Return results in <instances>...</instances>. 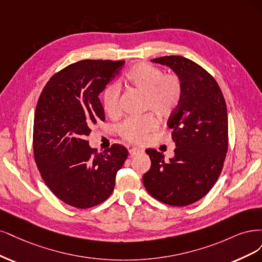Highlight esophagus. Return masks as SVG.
<instances>
[{
    "instance_id": "esophagus-1",
    "label": "esophagus",
    "mask_w": 262,
    "mask_h": 262,
    "mask_svg": "<svg viewBox=\"0 0 262 262\" xmlns=\"http://www.w3.org/2000/svg\"><path fill=\"white\" fill-rule=\"evenodd\" d=\"M143 152V149L141 148H138V147H134L132 149H129V156L130 157H134V156H137L139 154H142Z\"/></svg>"
}]
</instances>
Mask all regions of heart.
<instances>
[{
    "mask_svg": "<svg viewBox=\"0 0 262 262\" xmlns=\"http://www.w3.org/2000/svg\"><path fill=\"white\" fill-rule=\"evenodd\" d=\"M128 85L143 94L142 108L155 112L160 119L166 120L180 106L183 98V82L179 75L163 74L159 67L139 62L126 73ZM104 111L112 117L120 115V88L115 83L105 87L102 94ZM158 119L154 113L127 117L119 125L120 136L132 143H140L148 134L158 127Z\"/></svg>",
    "mask_w": 262,
    "mask_h": 262,
    "instance_id": "1",
    "label": "heart"
}]
</instances>
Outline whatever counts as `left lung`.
I'll return each instance as SVG.
<instances>
[{
	"label": "left lung",
	"mask_w": 262,
	"mask_h": 262,
	"mask_svg": "<svg viewBox=\"0 0 262 262\" xmlns=\"http://www.w3.org/2000/svg\"><path fill=\"white\" fill-rule=\"evenodd\" d=\"M152 62L172 69L184 90L180 106L167 121L175 155L165 161L161 152L147 149L151 166L142 182L157 200L185 207L205 197L222 172L229 147L226 103L215 79L197 63L180 55Z\"/></svg>",
	"instance_id": "8db88e82"
}]
</instances>
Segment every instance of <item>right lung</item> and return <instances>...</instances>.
<instances>
[{
    "mask_svg": "<svg viewBox=\"0 0 262 262\" xmlns=\"http://www.w3.org/2000/svg\"><path fill=\"white\" fill-rule=\"evenodd\" d=\"M125 61L82 60L49 79L33 121V156L42 180L65 204L86 209L102 204L114 190L115 176L128 151L114 145L98 154L87 139L104 121L99 95Z\"/></svg>",
    "mask_w": 262,
    "mask_h": 262,
    "instance_id": "obj_1",
    "label": "right lung"
}]
</instances>
